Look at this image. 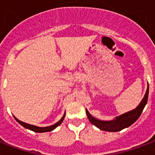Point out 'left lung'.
Returning a JSON list of instances; mask_svg holds the SVG:
<instances>
[{"mask_svg": "<svg viewBox=\"0 0 155 155\" xmlns=\"http://www.w3.org/2000/svg\"><path fill=\"white\" fill-rule=\"evenodd\" d=\"M148 95H149V85L147 84V89L145 93V95L140 104L138 105L136 108H134L132 110H130L128 112L115 117L112 120H100L93 117L89 113V111L86 109V114L87 115L89 121L95 125L96 127L104 131L109 132H117L123 130L124 128H127L132 125L137 119H139V116L143 112V109L145 107L146 104H147L148 100Z\"/></svg>", "mask_w": 155, "mask_h": 155, "instance_id": "8db88e82", "label": "left lung"}]
</instances>
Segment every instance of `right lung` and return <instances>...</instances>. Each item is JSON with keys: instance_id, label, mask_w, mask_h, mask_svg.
I'll use <instances>...</instances> for the list:
<instances>
[{"instance_id": "1", "label": "right lung", "mask_w": 155, "mask_h": 155, "mask_svg": "<svg viewBox=\"0 0 155 155\" xmlns=\"http://www.w3.org/2000/svg\"><path fill=\"white\" fill-rule=\"evenodd\" d=\"M65 117V113L64 114L63 117L61 119L56 123L54 125L51 126H48V127H37V126H34V125H31V124H28V123H24V122L21 121V120H19L18 119H16V117L14 116L15 119H16V121L18 122L21 126H23L24 127L26 128V129H28V130H31L34 132H38V133H43V132H48V131H51V130H53L54 129H56L57 127L58 126H60L62 122L64 121V119Z\"/></svg>"}]
</instances>
